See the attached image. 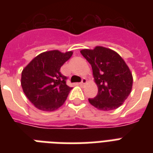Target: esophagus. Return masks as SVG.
Returning <instances> with one entry per match:
<instances>
[{
    "instance_id": "1",
    "label": "esophagus",
    "mask_w": 153,
    "mask_h": 153,
    "mask_svg": "<svg viewBox=\"0 0 153 153\" xmlns=\"http://www.w3.org/2000/svg\"><path fill=\"white\" fill-rule=\"evenodd\" d=\"M86 83H87V80H86V79L83 78V79H82V82H80V85H81V86H84V85H86Z\"/></svg>"
}]
</instances>
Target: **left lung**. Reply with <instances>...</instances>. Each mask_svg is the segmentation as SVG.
Masks as SVG:
<instances>
[{
  "label": "left lung",
  "instance_id": "8db88e82",
  "mask_svg": "<svg viewBox=\"0 0 153 153\" xmlns=\"http://www.w3.org/2000/svg\"><path fill=\"white\" fill-rule=\"evenodd\" d=\"M91 63L98 94L89 98V102L97 109L109 111L117 109L130 94L133 75L120 55L111 49L97 46L94 49L80 51Z\"/></svg>",
  "mask_w": 153,
  "mask_h": 153
}]
</instances>
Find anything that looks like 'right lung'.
<instances>
[{
    "mask_svg": "<svg viewBox=\"0 0 153 153\" xmlns=\"http://www.w3.org/2000/svg\"><path fill=\"white\" fill-rule=\"evenodd\" d=\"M73 52L48 51L35 57L21 73V86L28 100L43 111H54L64 103L71 87L60 68Z\"/></svg>",
    "mask_w": 153,
    "mask_h": 153,
    "instance_id": "right-lung-1",
    "label": "right lung"
}]
</instances>
